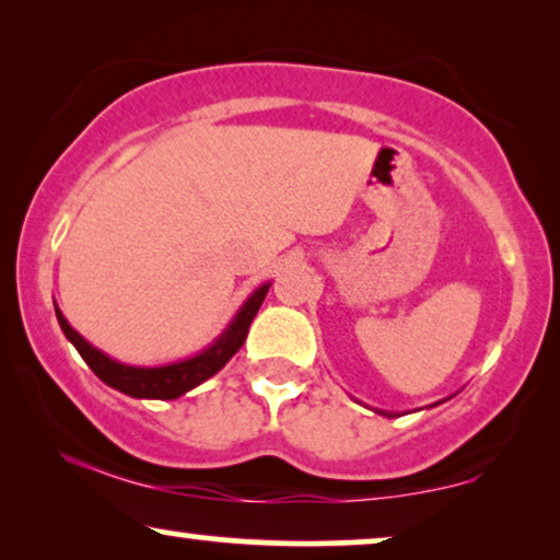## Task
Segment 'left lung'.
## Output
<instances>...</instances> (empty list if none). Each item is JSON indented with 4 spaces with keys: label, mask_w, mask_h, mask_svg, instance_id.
I'll list each match as a JSON object with an SVG mask.
<instances>
[{
    "label": "left lung",
    "mask_w": 560,
    "mask_h": 560,
    "mask_svg": "<svg viewBox=\"0 0 560 560\" xmlns=\"http://www.w3.org/2000/svg\"><path fill=\"white\" fill-rule=\"evenodd\" d=\"M382 416H387V412H382ZM389 418H393V416H389Z\"/></svg>",
    "instance_id": "left-lung-1"
}]
</instances>
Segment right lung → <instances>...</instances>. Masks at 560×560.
Here are the masks:
<instances>
[{"instance_id":"obj_1","label":"right lung","mask_w":560,"mask_h":560,"mask_svg":"<svg viewBox=\"0 0 560 560\" xmlns=\"http://www.w3.org/2000/svg\"><path fill=\"white\" fill-rule=\"evenodd\" d=\"M267 290H270V285H262L249 295V301L242 305L240 313H236L232 326H229L226 331L221 334V339L213 343V347L206 349L203 354L186 359V362H178V364L150 366V370H144V366H127V364L114 362V359L91 347L86 339H81V336L68 326V320L58 308H56V316H58L60 328H63L66 339L79 349L83 362H86L91 366V372H94L102 382H106V385L132 397H148V400H175V397H180L183 393H188V389L201 385L203 380L213 377V374H217L221 366H224L229 359L242 349L244 339H247L252 318L257 316Z\"/></svg>"}]
</instances>
